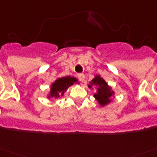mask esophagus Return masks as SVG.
Listing matches in <instances>:
<instances>
[{
  "label": "esophagus",
  "mask_w": 157,
  "mask_h": 157,
  "mask_svg": "<svg viewBox=\"0 0 157 157\" xmlns=\"http://www.w3.org/2000/svg\"><path fill=\"white\" fill-rule=\"evenodd\" d=\"M78 79H79V81H81V82H83V81H85V75L82 73L78 74Z\"/></svg>",
  "instance_id": "34e87169"
}]
</instances>
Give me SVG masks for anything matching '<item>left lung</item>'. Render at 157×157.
<instances>
[{"instance_id":"left-lung-1","label":"left lung","mask_w":157,"mask_h":157,"mask_svg":"<svg viewBox=\"0 0 157 157\" xmlns=\"http://www.w3.org/2000/svg\"><path fill=\"white\" fill-rule=\"evenodd\" d=\"M91 85H94V87L97 90V93L94 94V98L99 101L101 105H105L110 102V97L113 95V92L111 91L107 83L100 76H95L92 80ZM91 85H89L90 88H91Z\"/></svg>"}]
</instances>
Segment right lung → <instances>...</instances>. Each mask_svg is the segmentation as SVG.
<instances>
[{
    "instance_id": "1",
    "label": "right lung",
    "mask_w": 157,
    "mask_h": 157,
    "mask_svg": "<svg viewBox=\"0 0 157 157\" xmlns=\"http://www.w3.org/2000/svg\"><path fill=\"white\" fill-rule=\"evenodd\" d=\"M76 81L77 80L76 78L71 76H66V77L57 79L51 86V96L55 98L63 96L68 87L73 85L74 82H76Z\"/></svg>"
}]
</instances>
